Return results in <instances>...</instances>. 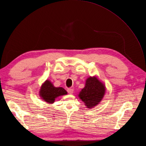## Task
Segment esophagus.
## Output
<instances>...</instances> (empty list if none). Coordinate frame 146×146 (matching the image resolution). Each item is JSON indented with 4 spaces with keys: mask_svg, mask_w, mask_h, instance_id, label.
I'll list each match as a JSON object with an SVG mask.
<instances>
[{
    "mask_svg": "<svg viewBox=\"0 0 146 146\" xmlns=\"http://www.w3.org/2000/svg\"><path fill=\"white\" fill-rule=\"evenodd\" d=\"M68 92L70 94H72L73 92H74V89L73 88H69L68 89Z\"/></svg>",
    "mask_w": 146,
    "mask_h": 146,
    "instance_id": "obj_1",
    "label": "esophagus"
}]
</instances>
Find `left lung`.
Returning <instances> with one entry per match:
<instances>
[{
	"mask_svg": "<svg viewBox=\"0 0 146 146\" xmlns=\"http://www.w3.org/2000/svg\"><path fill=\"white\" fill-rule=\"evenodd\" d=\"M106 90L105 84L96 76H89L85 81L84 88L78 94V97L87 108H93L102 100Z\"/></svg>",
	"mask_w": 146,
	"mask_h": 146,
	"instance_id": "obj_1",
	"label": "left lung"
}]
</instances>
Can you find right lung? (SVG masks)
Segmentation results:
<instances>
[{"instance_id": "right-lung-1", "label": "right lung", "mask_w": 146, "mask_h": 146, "mask_svg": "<svg viewBox=\"0 0 146 146\" xmlns=\"http://www.w3.org/2000/svg\"><path fill=\"white\" fill-rule=\"evenodd\" d=\"M39 96L48 104H53L56 98L66 95V91L62 87H55L53 83L46 80L43 83L39 90Z\"/></svg>"}]
</instances>
